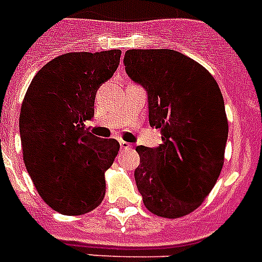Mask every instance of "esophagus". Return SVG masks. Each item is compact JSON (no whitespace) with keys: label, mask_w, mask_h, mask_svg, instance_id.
I'll use <instances>...</instances> for the list:
<instances>
[{"label":"esophagus","mask_w":262,"mask_h":262,"mask_svg":"<svg viewBox=\"0 0 262 262\" xmlns=\"http://www.w3.org/2000/svg\"><path fill=\"white\" fill-rule=\"evenodd\" d=\"M120 148L121 150H130L132 145L126 141H120Z\"/></svg>","instance_id":"34e87169"}]
</instances>
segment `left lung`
<instances>
[{
    "label": "left lung",
    "instance_id": "obj_1",
    "mask_svg": "<svg viewBox=\"0 0 262 262\" xmlns=\"http://www.w3.org/2000/svg\"><path fill=\"white\" fill-rule=\"evenodd\" d=\"M124 62L148 92L149 124L161 129L158 148H136L144 205L156 216L184 217L201 205L223 170L229 127L219 83L176 50L130 49Z\"/></svg>",
    "mask_w": 262,
    "mask_h": 262
}]
</instances>
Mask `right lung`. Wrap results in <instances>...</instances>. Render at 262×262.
<instances>
[{"label": "right lung", "mask_w": 262, "mask_h": 262, "mask_svg": "<svg viewBox=\"0 0 262 262\" xmlns=\"http://www.w3.org/2000/svg\"><path fill=\"white\" fill-rule=\"evenodd\" d=\"M120 56V49L58 56L38 70L24 97V162L41 199L65 216L92 212L105 197V172L120 144L93 136L85 122L94 116L97 89L117 70Z\"/></svg>", "instance_id": "obj_1"}]
</instances>
